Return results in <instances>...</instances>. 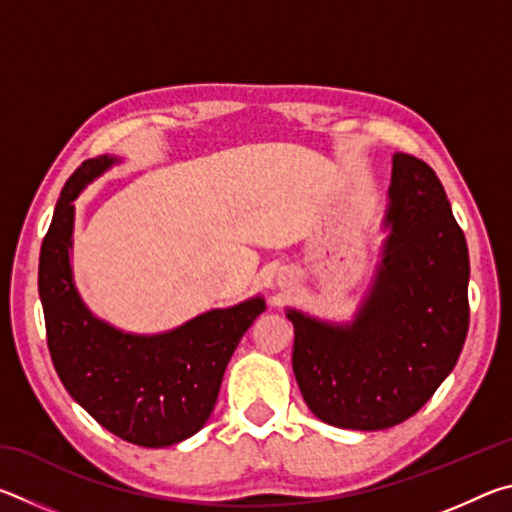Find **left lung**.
<instances>
[{
  "instance_id": "8db88e82",
  "label": "left lung",
  "mask_w": 512,
  "mask_h": 512,
  "mask_svg": "<svg viewBox=\"0 0 512 512\" xmlns=\"http://www.w3.org/2000/svg\"><path fill=\"white\" fill-rule=\"evenodd\" d=\"M384 259L352 325L289 309L293 375L318 420L377 431L418 413L454 370L470 327V255L436 171L393 155Z\"/></svg>"
}]
</instances>
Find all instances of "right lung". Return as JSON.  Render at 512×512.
<instances>
[{
	"mask_svg": "<svg viewBox=\"0 0 512 512\" xmlns=\"http://www.w3.org/2000/svg\"><path fill=\"white\" fill-rule=\"evenodd\" d=\"M115 158L85 160L60 192L42 239L38 291L51 361L67 393L101 427L140 447H169L203 427L232 352L264 311L253 298L212 309L158 336H133L94 318L74 287V198Z\"/></svg>",
	"mask_w": 512,
	"mask_h": 512,
	"instance_id": "right-lung-1",
	"label": "right lung"
}]
</instances>
